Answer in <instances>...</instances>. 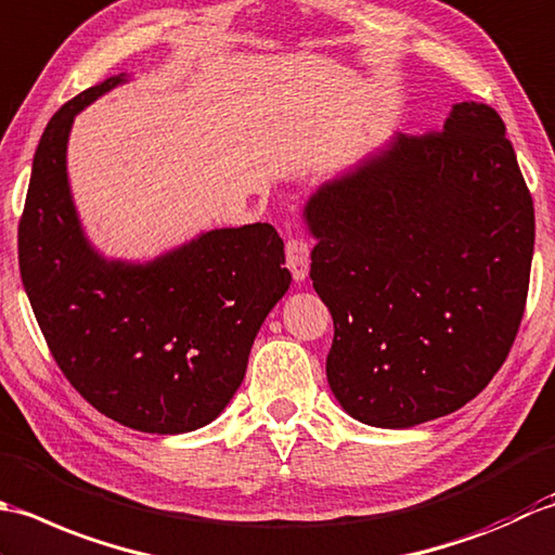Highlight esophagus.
<instances>
[{"label":"esophagus","mask_w":555,"mask_h":555,"mask_svg":"<svg viewBox=\"0 0 555 555\" xmlns=\"http://www.w3.org/2000/svg\"><path fill=\"white\" fill-rule=\"evenodd\" d=\"M285 256H287V268L292 278L301 282L307 280L309 275V268H311V248L307 242L301 240H289L287 248H285Z\"/></svg>","instance_id":"1"}]
</instances>
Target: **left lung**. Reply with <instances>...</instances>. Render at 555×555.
Wrapping results in <instances>:
<instances>
[{
	"label": "left lung",
	"instance_id": "obj_1",
	"mask_svg": "<svg viewBox=\"0 0 555 555\" xmlns=\"http://www.w3.org/2000/svg\"><path fill=\"white\" fill-rule=\"evenodd\" d=\"M333 315L327 386L352 420L412 428L489 386L522 321L534 206L495 109L390 139L304 203Z\"/></svg>",
	"mask_w": 555,
	"mask_h": 555
}]
</instances>
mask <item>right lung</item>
Here are the masks:
<instances>
[{
  "label": "right lung",
  "instance_id": "obj_1",
  "mask_svg": "<svg viewBox=\"0 0 555 555\" xmlns=\"http://www.w3.org/2000/svg\"><path fill=\"white\" fill-rule=\"evenodd\" d=\"M129 81L112 76L50 119L33 157L18 266L72 386L109 420L177 436L224 412L292 275L266 222L201 232L151 261L98 251L74 203L66 151L78 112Z\"/></svg>",
  "mask_w": 555,
  "mask_h": 555
}]
</instances>
